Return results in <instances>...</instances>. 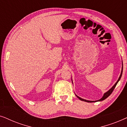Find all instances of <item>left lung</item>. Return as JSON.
I'll list each match as a JSON object with an SVG mask.
<instances>
[{
	"mask_svg": "<svg viewBox=\"0 0 127 127\" xmlns=\"http://www.w3.org/2000/svg\"><path fill=\"white\" fill-rule=\"evenodd\" d=\"M123 61H122V68H121V74H120V77H119V79H118V80H117V81H116V83H115V84H114V86H113L111 88L110 90H108V91H107V92H106L105 93H104V94H103V96H102V98L100 99L97 100H88L84 99L81 98H80V97H79V96H77V95L76 94V96H77V98H79L80 100H83V101H84V102H98V101H102V100H105V99H106V98H107V97H108V96H109V95H110L112 93L114 89V88H115V87H116V85H117V84L118 83V82H119V81H120V80L121 77V76H122V74H123ZM72 82L73 83V81H72Z\"/></svg>",
	"mask_w": 127,
	"mask_h": 127,
	"instance_id": "8db88e82",
	"label": "left lung"
}]
</instances>
